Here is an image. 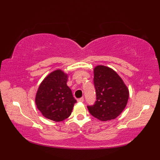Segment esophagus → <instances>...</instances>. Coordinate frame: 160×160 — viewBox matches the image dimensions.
Listing matches in <instances>:
<instances>
[{
	"label": "esophagus",
	"instance_id": "obj_1",
	"mask_svg": "<svg viewBox=\"0 0 160 160\" xmlns=\"http://www.w3.org/2000/svg\"><path fill=\"white\" fill-rule=\"evenodd\" d=\"M78 102H84V98H79V99L77 100Z\"/></svg>",
	"mask_w": 160,
	"mask_h": 160
}]
</instances>
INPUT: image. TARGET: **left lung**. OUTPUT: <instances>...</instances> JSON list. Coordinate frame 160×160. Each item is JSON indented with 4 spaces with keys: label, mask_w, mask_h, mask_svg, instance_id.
Masks as SVG:
<instances>
[{
    "label": "left lung",
    "mask_w": 160,
    "mask_h": 160,
    "mask_svg": "<svg viewBox=\"0 0 160 160\" xmlns=\"http://www.w3.org/2000/svg\"><path fill=\"white\" fill-rule=\"evenodd\" d=\"M93 71L96 101L92 106H87L88 110L101 121L113 120L127 106L128 88L118 74L109 67L99 65Z\"/></svg>",
    "instance_id": "1"
}]
</instances>
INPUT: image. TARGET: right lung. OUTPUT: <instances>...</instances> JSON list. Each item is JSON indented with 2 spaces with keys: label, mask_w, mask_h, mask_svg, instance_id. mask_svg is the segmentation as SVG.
Returning <instances> with one entry per match:
<instances>
[{
  "label": "right lung",
  "mask_w": 160,
  "mask_h": 160,
  "mask_svg": "<svg viewBox=\"0 0 160 160\" xmlns=\"http://www.w3.org/2000/svg\"><path fill=\"white\" fill-rule=\"evenodd\" d=\"M67 78L62 71H54L44 79L37 91V108L51 120L60 122L69 118L76 102L67 85Z\"/></svg>",
  "instance_id": "1"
}]
</instances>
